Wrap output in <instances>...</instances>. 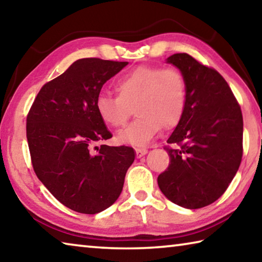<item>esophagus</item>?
I'll return each mask as SVG.
<instances>
[{"label": "esophagus", "instance_id": "1", "mask_svg": "<svg viewBox=\"0 0 262 262\" xmlns=\"http://www.w3.org/2000/svg\"><path fill=\"white\" fill-rule=\"evenodd\" d=\"M147 152H148V150L145 148H135V154H136L137 158H141L142 156H144Z\"/></svg>", "mask_w": 262, "mask_h": 262}]
</instances>
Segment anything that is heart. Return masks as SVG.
<instances>
[{"label":"heart","mask_w":262,"mask_h":262,"mask_svg":"<svg viewBox=\"0 0 262 262\" xmlns=\"http://www.w3.org/2000/svg\"><path fill=\"white\" fill-rule=\"evenodd\" d=\"M118 96L100 94L96 108L105 125L121 128L135 110V121L119 133V143L144 145L162 129L181 121L187 105V81L176 67L139 66L115 83Z\"/></svg>","instance_id":"obj_1"}]
</instances>
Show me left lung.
<instances>
[{
    "instance_id": "1",
    "label": "left lung",
    "mask_w": 262,
    "mask_h": 262,
    "mask_svg": "<svg viewBox=\"0 0 262 262\" xmlns=\"http://www.w3.org/2000/svg\"><path fill=\"white\" fill-rule=\"evenodd\" d=\"M166 61L185 75L187 105L164 147L170 164L157 181L168 200L199 209L221 198L237 173L243 157V114L217 70L187 53Z\"/></svg>"
}]
</instances>
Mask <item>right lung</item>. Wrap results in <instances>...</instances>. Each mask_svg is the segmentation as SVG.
I'll list each match as a JSON object with an SVG mask.
<instances>
[{
  "mask_svg": "<svg viewBox=\"0 0 262 262\" xmlns=\"http://www.w3.org/2000/svg\"><path fill=\"white\" fill-rule=\"evenodd\" d=\"M128 62L86 57L47 82L26 118L33 170L57 201L74 211L97 214L120 195L135 159L126 145L99 144L112 137L96 100L104 83Z\"/></svg>",
  "mask_w": 262,
  "mask_h": 262,
  "instance_id": "obj_1",
  "label": "right lung"
}]
</instances>
